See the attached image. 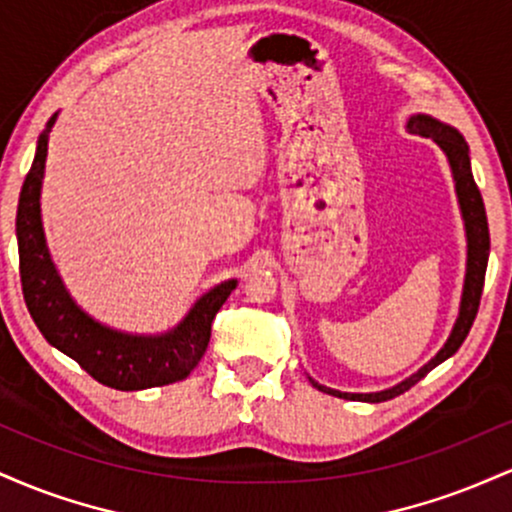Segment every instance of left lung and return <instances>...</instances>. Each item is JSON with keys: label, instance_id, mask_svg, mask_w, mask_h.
<instances>
[{"label": "left lung", "instance_id": "1", "mask_svg": "<svg viewBox=\"0 0 512 512\" xmlns=\"http://www.w3.org/2000/svg\"><path fill=\"white\" fill-rule=\"evenodd\" d=\"M407 132L419 134V137L433 139L440 146L445 158H448V166L452 173V182H455V195L457 204H460V214L464 221V238H467V267H464V284H462V298H460V310H457V320L452 325L450 337L445 339L443 349L438 351L426 366H421L414 375L404 378L402 383L387 387L380 392H339L332 387H325L315 383L310 378L313 387L320 392H327L332 397L342 399H354V402H387V399L402 395L411 385L419 383L426 373H431L433 368L440 366L443 361L455 354L460 349L464 339H467L469 330H472V322L477 317L479 301H481V289H484V276H486V264H489V250H491V238H489V221H486V209L481 192L474 182L472 175V161H469V146L464 142V137L457 132L455 127L445 125V122L436 120V117L416 113L407 120Z\"/></svg>", "mask_w": 512, "mask_h": 512}]
</instances>
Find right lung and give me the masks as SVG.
Listing matches in <instances>:
<instances>
[{
	"instance_id": "1",
	"label": "right lung",
	"mask_w": 512,
	"mask_h": 512,
	"mask_svg": "<svg viewBox=\"0 0 512 512\" xmlns=\"http://www.w3.org/2000/svg\"><path fill=\"white\" fill-rule=\"evenodd\" d=\"M55 122L57 113L38 137L33 166L23 180L16 211L21 286L28 313L43 337L62 354L74 358L98 383L132 392L185 380L202 361L209 346L211 322L238 286V279L221 281L209 289L178 325L158 334L122 332L88 315L67 291L52 262L40 214L48 139Z\"/></svg>"
}]
</instances>
